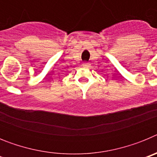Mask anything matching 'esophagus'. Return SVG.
I'll return each instance as SVG.
<instances>
[{"mask_svg": "<svg viewBox=\"0 0 157 157\" xmlns=\"http://www.w3.org/2000/svg\"><path fill=\"white\" fill-rule=\"evenodd\" d=\"M83 67H85V68H89L90 67V63H87V62H85V63H82Z\"/></svg>", "mask_w": 157, "mask_h": 157, "instance_id": "esophagus-1", "label": "esophagus"}]
</instances>
